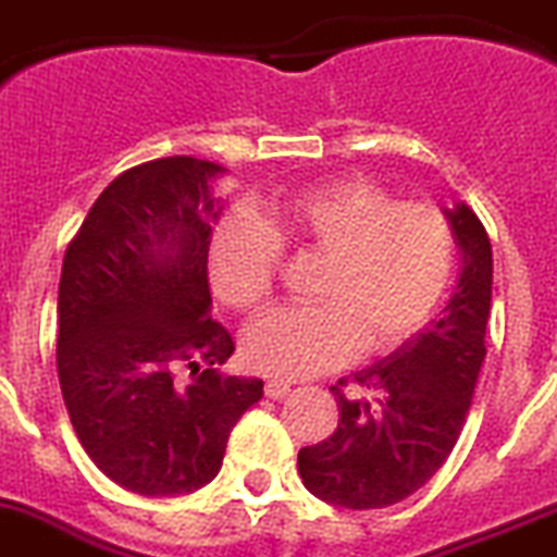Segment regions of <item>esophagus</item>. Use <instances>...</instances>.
Returning <instances> with one entry per match:
<instances>
[{
	"label": "esophagus",
	"mask_w": 557,
	"mask_h": 557,
	"mask_svg": "<svg viewBox=\"0 0 557 557\" xmlns=\"http://www.w3.org/2000/svg\"><path fill=\"white\" fill-rule=\"evenodd\" d=\"M288 393H292V384H285V381H265V395L272 400L285 398Z\"/></svg>",
	"instance_id": "obj_1"
}]
</instances>
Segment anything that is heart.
<instances>
[{"label":"heart","mask_w":557,"mask_h":557,"mask_svg":"<svg viewBox=\"0 0 557 557\" xmlns=\"http://www.w3.org/2000/svg\"><path fill=\"white\" fill-rule=\"evenodd\" d=\"M283 246L325 260L317 306L277 308L244 333V359L274 379H308L356 356L406 345L446 297L457 235L443 210L398 201L372 178H338L297 193L263 215L238 210L207 249L212 294L235 311L272 299Z\"/></svg>","instance_id":"1"}]
</instances>
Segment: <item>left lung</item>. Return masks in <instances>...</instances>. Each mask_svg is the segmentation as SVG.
<instances>
[{"mask_svg":"<svg viewBox=\"0 0 557 557\" xmlns=\"http://www.w3.org/2000/svg\"><path fill=\"white\" fill-rule=\"evenodd\" d=\"M462 251V274L440 319L404 347L352 375L367 395L331 386L336 432L299 448V476L322 502L347 510H375L412 496L446 462L471 409L485 361L493 255L471 207L446 210Z\"/></svg>","mask_w":557,"mask_h":557,"instance_id":"left-lung-1","label":"left lung"}]
</instances>
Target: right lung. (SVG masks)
Here are the masks:
<instances>
[{"mask_svg": "<svg viewBox=\"0 0 557 557\" xmlns=\"http://www.w3.org/2000/svg\"><path fill=\"white\" fill-rule=\"evenodd\" d=\"M219 173L193 157L128 168L64 255L55 359L66 412L91 462L143 496L215 480L232 425L263 398V381L215 370L235 352L210 319Z\"/></svg>", "mask_w": 557, "mask_h": 557, "instance_id": "add662e5", "label": "right lung"}]
</instances>
